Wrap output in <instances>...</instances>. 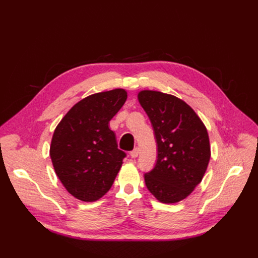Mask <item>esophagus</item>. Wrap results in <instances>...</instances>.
I'll return each mask as SVG.
<instances>
[{"mask_svg":"<svg viewBox=\"0 0 258 258\" xmlns=\"http://www.w3.org/2000/svg\"><path fill=\"white\" fill-rule=\"evenodd\" d=\"M138 155H139V148H138V147H136L135 150H132V151L130 152L131 158H137V157H138Z\"/></svg>","mask_w":258,"mask_h":258,"instance_id":"1","label":"esophagus"}]
</instances>
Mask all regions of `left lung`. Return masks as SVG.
I'll return each instance as SVG.
<instances>
[{
  "instance_id": "left-lung-1",
  "label": "left lung",
  "mask_w": 258,
  "mask_h": 258,
  "mask_svg": "<svg viewBox=\"0 0 258 258\" xmlns=\"http://www.w3.org/2000/svg\"><path fill=\"white\" fill-rule=\"evenodd\" d=\"M139 102L152 123L157 146L145 185L163 204L186 198L204 177L210 160L208 131L192 108L174 96L143 90Z\"/></svg>"
}]
</instances>
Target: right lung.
<instances>
[{"instance_id":"right-lung-1","label":"right lung","mask_w":258,"mask_h":258,"mask_svg":"<svg viewBox=\"0 0 258 258\" xmlns=\"http://www.w3.org/2000/svg\"><path fill=\"white\" fill-rule=\"evenodd\" d=\"M127 100L123 89L81 100L53 132L50 158L67 190L83 201H96L110 190L126 153L118 150L108 122Z\"/></svg>"}]
</instances>
